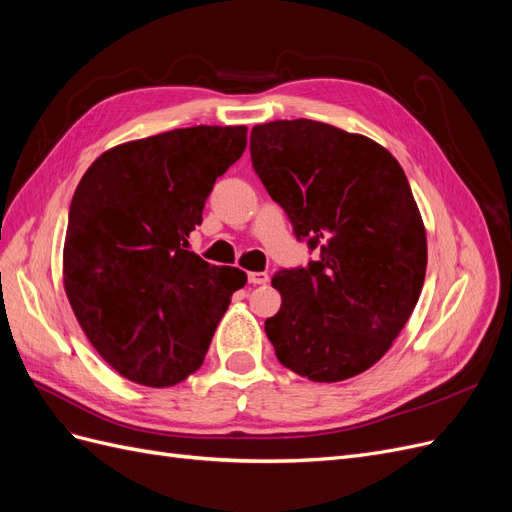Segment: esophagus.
<instances>
[{"instance_id": "obj_1", "label": "esophagus", "mask_w": 512, "mask_h": 512, "mask_svg": "<svg viewBox=\"0 0 512 512\" xmlns=\"http://www.w3.org/2000/svg\"><path fill=\"white\" fill-rule=\"evenodd\" d=\"M271 280V275L267 271H252L247 273V282L254 284V286H265Z\"/></svg>"}]
</instances>
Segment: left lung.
<instances>
[{
    "instance_id": "obj_1",
    "label": "left lung",
    "mask_w": 512,
    "mask_h": 512,
    "mask_svg": "<svg viewBox=\"0 0 512 512\" xmlns=\"http://www.w3.org/2000/svg\"><path fill=\"white\" fill-rule=\"evenodd\" d=\"M250 153L294 237L316 252L271 282L282 294L265 320L275 356L314 382L359 376L391 348L425 282V228L404 168L371 138L312 119L256 126Z\"/></svg>"
}]
</instances>
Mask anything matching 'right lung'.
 Instances as JSON below:
<instances>
[{
	"mask_svg": "<svg viewBox=\"0 0 512 512\" xmlns=\"http://www.w3.org/2000/svg\"><path fill=\"white\" fill-rule=\"evenodd\" d=\"M245 126L170 130L108 149L70 203L64 286L89 342L123 378L173 386L205 361L247 277L188 250Z\"/></svg>",
	"mask_w": 512,
	"mask_h": 512,
	"instance_id": "add662e5",
	"label": "right lung"
}]
</instances>
